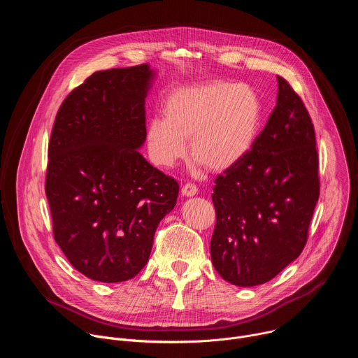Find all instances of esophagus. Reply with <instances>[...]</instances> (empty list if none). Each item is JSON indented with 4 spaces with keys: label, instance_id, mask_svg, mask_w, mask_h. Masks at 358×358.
<instances>
[{
    "label": "esophagus",
    "instance_id": "obj_1",
    "mask_svg": "<svg viewBox=\"0 0 358 358\" xmlns=\"http://www.w3.org/2000/svg\"><path fill=\"white\" fill-rule=\"evenodd\" d=\"M196 192H198V188L194 184H185L181 188V194L184 196H194Z\"/></svg>",
    "mask_w": 358,
    "mask_h": 358
}]
</instances>
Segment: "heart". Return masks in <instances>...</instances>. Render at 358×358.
Instances as JSON below:
<instances>
[{"instance_id":"heart-1","label":"heart","mask_w":358,"mask_h":358,"mask_svg":"<svg viewBox=\"0 0 358 358\" xmlns=\"http://www.w3.org/2000/svg\"><path fill=\"white\" fill-rule=\"evenodd\" d=\"M162 117L145 127L148 155L162 169L174 167L189 141L195 167L222 173L248 155L261 122L259 99L250 87L224 80L180 86L169 92Z\"/></svg>"}]
</instances>
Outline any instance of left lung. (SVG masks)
<instances>
[{"mask_svg":"<svg viewBox=\"0 0 358 358\" xmlns=\"http://www.w3.org/2000/svg\"><path fill=\"white\" fill-rule=\"evenodd\" d=\"M276 106L248 155L215 180L211 259L227 282L273 279L301 253L319 199L312 119L280 76Z\"/></svg>","mask_w":358,"mask_h":358,"instance_id":"8db88e82","label":"left lung"}]
</instances>
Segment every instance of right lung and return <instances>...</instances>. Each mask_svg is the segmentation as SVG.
I'll return each mask as SVG.
<instances>
[{
    "label": "right lung",
    "instance_id": "1",
    "mask_svg": "<svg viewBox=\"0 0 358 358\" xmlns=\"http://www.w3.org/2000/svg\"><path fill=\"white\" fill-rule=\"evenodd\" d=\"M156 76L148 64L94 72L64 100L50 134L45 192L54 236L71 265L97 282L134 278L177 202V181L138 151Z\"/></svg>",
    "mask_w": 358,
    "mask_h": 358
}]
</instances>
